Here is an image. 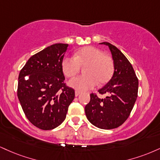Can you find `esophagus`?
<instances>
[{
    "mask_svg": "<svg viewBox=\"0 0 160 160\" xmlns=\"http://www.w3.org/2000/svg\"><path fill=\"white\" fill-rule=\"evenodd\" d=\"M80 94V91H78V90H76V91H75V96H76V97H78Z\"/></svg>",
    "mask_w": 160,
    "mask_h": 160,
    "instance_id": "1",
    "label": "esophagus"
}]
</instances>
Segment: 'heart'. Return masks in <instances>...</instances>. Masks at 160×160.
<instances>
[{
  "label": "heart",
  "instance_id": "obj_1",
  "mask_svg": "<svg viewBox=\"0 0 160 160\" xmlns=\"http://www.w3.org/2000/svg\"><path fill=\"white\" fill-rule=\"evenodd\" d=\"M84 68V75L73 78L68 82L71 87L78 91L91 89L110 80L114 72V62L109 55L95 47L87 46L78 50L74 57H65L62 60V70L68 78L74 77Z\"/></svg>",
  "mask_w": 160,
  "mask_h": 160
}]
</instances>
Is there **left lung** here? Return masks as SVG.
<instances>
[{
    "label": "left lung",
    "instance_id": "8db88e82",
    "mask_svg": "<svg viewBox=\"0 0 160 160\" xmlns=\"http://www.w3.org/2000/svg\"><path fill=\"white\" fill-rule=\"evenodd\" d=\"M110 50L114 62V73L110 80L98 92L107 94L99 98L90 95L85 107L88 120L94 126L104 130L118 128L128 118L138 96V80L132 65L120 50L109 42H101Z\"/></svg>",
    "mask_w": 160,
    "mask_h": 160
}]
</instances>
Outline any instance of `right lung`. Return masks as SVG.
I'll use <instances>...</instances> for the list:
<instances>
[{
  "mask_svg": "<svg viewBox=\"0 0 160 160\" xmlns=\"http://www.w3.org/2000/svg\"><path fill=\"white\" fill-rule=\"evenodd\" d=\"M68 44L57 43L32 56L21 70L17 95L27 118L44 130L64 122L74 90L65 83L62 60Z\"/></svg>",
  "mask_w": 160,
  "mask_h": 160,
  "instance_id": "obj_1",
  "label": "right lung"
}]
</instances>
